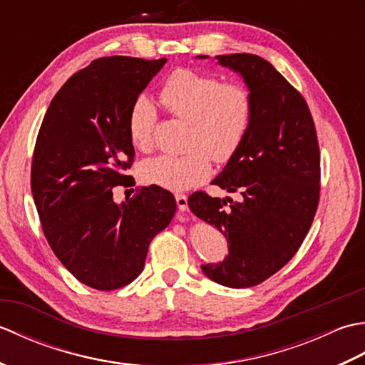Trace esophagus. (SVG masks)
Listing matches in <instances>:
<instances>
[{
  "instance_id": "34e87169",
  "label": "esophagus",
  "mask_w": 365,
  "mask_h": 365,
  "mask_svg": "<svg viewBox=\"0 0 365 365\" xmlns=\"http://www.w3.org/2000/svg\"><path fill=\"white\" fill-rule=\"evenodd\" d=\"M175 202L180 212H187L188 210V197L185 195H175Z\"/></svg>"
}]
</instances>
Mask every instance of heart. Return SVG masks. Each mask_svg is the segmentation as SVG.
Segmentation results:
<instances>
[{
	"label": "heart",
	"instance_id": "heart-1",
	"mask_svg": "<svg viewBox=\"0 0 365 365\" xmlns=\"http://www.w3.org/2000/svg\"><path fill=\"white\" fill-rule=\"evenodd\" d=\"M160 97L169 113L188 122V150L144 160L139 177L169 191L197 187L212 173L210 158L227 163L242 147L252 120L251 92L242 84H222L213 75L178 68L168 76ZM155 120L152 100L138 97L128 115V135L138 149H150Z\"/></svg>",
	"mask_w": 365,
	"mask_h": 365
}]
</instances>
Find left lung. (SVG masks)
<instances>
[{
	"label": "left lung",
	"instance_id": "8db88e82",
	"mask_svg": "<svg viewBox=\"0 0 365 365\" xmlns=\"http://www.w3.org/2000/svg\"><path fill=\"white\" fill-rule=\"evenodd\" d=\"M216 59L242 76L252 97L245 141L213 180L243 199L232 202L195 192L188 205L197 218L218 227L229 245L222 262L200 267L204 274L245 289L281 269L306 238L319 205L320 152L304 98L268 61L250 53Z\"/></svg>",
	"mask_w": 365,
	"mask_h": 365
}]
</instances>
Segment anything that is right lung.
Returning a JSON list of instances; mask_svg holds the SVG:
<instances>
[{"mask_svg":"<svg viewBox=\"0 0 365 365\" xmlns=\"http://www.w3.org/2000/svg\"><path fill=\"white\" fill-rule=\"evenodd\" d=\"M108 56L76 72L58 91L38 130L31 190L46 242L80 282L115 290L141 274L153 237L175 213V199L144 187L127 202L113 188L135 157L131 105L166 64Z\"/></svg>","mask_w":365,"mask_h":365,"instance_id":"right-lung-1","label":"right lung"}]
</instances>
